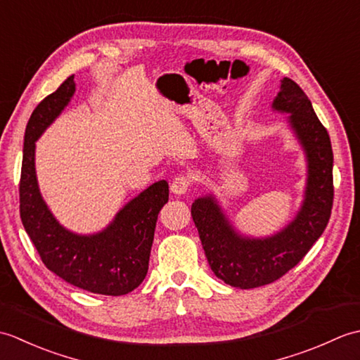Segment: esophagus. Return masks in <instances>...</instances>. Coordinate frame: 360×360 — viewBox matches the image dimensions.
<instances>
[{"label":"esophagus","instance_id":"1","mask_svg":"<svg viewBox=\"0 0 360 360\" xmlns=\"http://www.w3.org/2000/svg\"><path fill=\"white\" fill-rule=\"evenodd\" d=\"M190 186H192V178L188 174H179L173 179L170 190L174 195H184Z\"/></svg>","mask_w":360,"mask_h":360}]
</instances>
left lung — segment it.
I'll return each mask as SVG.
<instances>
[{
  "mask_svg": "<svg viewBox=\"0 0 360 360\" xmlns=\"http://www.w3.org/2000/svg\"><path fill=\"white\" fill-rule=\"evenodd\" d=\"M272 108L289 112V125L307 153V190L295 218L272 236L249 238L235 231L213 196L198 198L192 204V217L213 274L240 289L269 285L292 269L323 233L333 209L331 141L308 96L285 77Z\"/></svg>",
  "mask_w": 360,
  "mask_h": 360,
  "instance_id": "left-lung-1",
  "label": "left lung"
}]
</instances>
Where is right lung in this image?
<instances>
[{"label": "right lung", "mask_w": 360, "mask_h": 360, "mask_svg": "<svg viewBox=\"0 0 360 360\" xmlns=\"http://www.w3.org/2000/svg\"><path fill=\"white\" fill-rule=\"evenodd\" d=\"M74 75L44 97L30 116L22 148L20 217L41 262L60 278L102 295H124L141 285L160 209L168 201L167 181H158L122 209L112 223L94 235L68 231L43 201L35 174V141L74 96Z\"/></svg>", "instance_id": "1"}]
</instances>
